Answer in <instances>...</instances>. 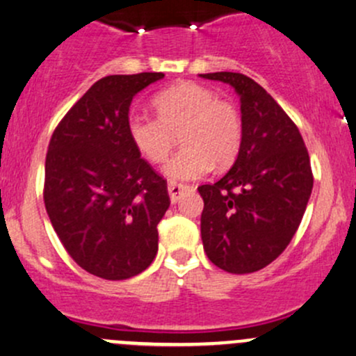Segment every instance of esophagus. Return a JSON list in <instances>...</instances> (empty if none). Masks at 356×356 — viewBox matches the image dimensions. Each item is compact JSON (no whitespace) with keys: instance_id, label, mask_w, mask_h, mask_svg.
<instances>
[{"instance_id":"34e87169","label":"esophagus","mask_w":356,"mask_h":356,"mask_svg":"<svg viewBox=\"0 0 356 356\" xmlns=\"http://www.w3.org/2000/svg\"><path fill=\"white\" fill-rule=\"evenodd\" d=\"M186 189H189L188 184H182V182H168V194H170L172 203H177L181 200V194Z\"/></svg>"}]
</instances>
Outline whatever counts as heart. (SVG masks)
Listing matches in <instances>:
<instances>
[{
	"mask_svg": "<svg viewBox=\"0 0 356 356\" xmlns=\"http://www.w3.org/2000/svg\"><path fill=\"white\" fill-rule=\"evenodd\" d=\"M153 106L156 118L131 112L126 129L133 147L152 163H162L181 136L182 148L163 168L168 179H200L213 163L227 167L237 159L244 138L241 112L215 90L184 81L156 93Z\"/></svg>",
	"mask_w": 356,
	"mask_h": 356,
	"instance_id": "heart-1",
	"label": "heart"
}]
</instances>
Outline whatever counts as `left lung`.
<instances>
[{
    "instance_id": "left-lung-1",
    "label": "left lung",
    "mask_w": 356,
    "mask_h": 356,
    "mask_svg": "<svg viewBox=\"0 0 356 356\" xmlns=\"http://www.w3.org/2000/svg\"><path fill=\"white\" fill-rule=\"evenodd\" d=\"M201 76L235 88L244 126L234 167L215 184L197 188L204 252L227 273L259 271L300 225L314 186L309 152L297 124L252 78L232 71Z\"/></svg>"
}]
</instances>
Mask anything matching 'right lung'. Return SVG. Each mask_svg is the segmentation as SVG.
I'll list each match as a JSON object with an SVG mask.
<instances>
[{"label": "right lung", "mask_w": 356, "mask_h": 356, "mask_svg": "<svg viewBox=\"0 0 356 356\" xmlns=\"http://www.w3.org/2000/svg\"><path fill=\"white\" fill-rule=\"evenodd\" d=\"M163 73L100 78L66 112L46 155L44 204L74 263L104 280L145 271L159 250L167 181L133 147V97Z\"/></svg>", "instance_id": "obj_1"}]
</instances>
